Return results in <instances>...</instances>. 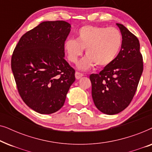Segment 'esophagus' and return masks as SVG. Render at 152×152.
I'll return each mask as SVG.
<instances>
[{"mask_svg": "<svg viewBox=\"0 0 152 152\" xmlns=\"http://www.w3.org/2000/svg\"><path fill=\"white\" fill-rule=\"evenodd\" d=\"M83 75H83L82 73H80V72H75V78L77 79V80H80L82 77H83Z\"/></svg>", "mask_w": 152, "mask_h": 152, "instance_id": "esophagus-1", "label": "esophagus"}]
</instances>
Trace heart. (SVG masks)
Returning a JSON list of instances; mask_svg holds the SVG:
<instances>
[{"mask_svg": "<svg viewBox=\"0 0 152 152\" xmlns=\"http://www.w3.org/2000/svg\"><path fill=\"white\" fill-rule=\"evenodd\" d=\"M76 39H68L64 43L68 60L77 63L86 49V56L77 64L78 69L86 70L95 64L105 67L113 62L120 50L122 34L117 28L85 26L76 32Z\"/></svg>", "mask_w": 152, "mask_h": 152, "instance_id": "heart-1", "label": "heart"}]
</instances>
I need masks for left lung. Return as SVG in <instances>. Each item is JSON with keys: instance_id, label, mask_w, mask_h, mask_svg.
<instances>
[{"instance_id": "1", "label": "left lung", "mask_w": 152, "mask_h": 152, "mask_svg": "<svg viewBox=\"0 0 152 152\" xmlns=\"http://www.w3.org/2000/svg\"><path fill=\"white\" fill-rule=\"evenodd\" d=\"M122 34L120 51L115 60L99 74H92V97L97 109L107 115L119 113L128 107L143 70L137 37L123 25L116 23Z\"/></svg>"}]
</instances>
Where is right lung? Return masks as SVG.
<instances>
[{
	"instance_id": "obj_1",
	"label": "right lung",
	"mask_w": 152,
	"mask_h": 152,
	"mask_svg": "<svg viewBox=\"0 0 152 152\" xmlns=\"http://www.w3.org/2000/svg\"><path fill=\"white\" fill-rule=\"evenodd\" d=\"M70 29L64 20L43 21L23 35L14 50L12 70L18 93L39 113L59 111L75 80V71L64 59Z\"/></svg>"
}]
</instances>
